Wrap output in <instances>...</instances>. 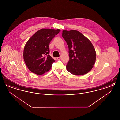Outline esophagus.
<instances>
[{"label": "esophagus", "mask_w": 120, "mask_h": 120, "mask_svg": "<svg viewBox=\"0 0 120 120\" xmlns=\"http://www.w3.org/2000/svg\"><path fill=\"white\" fill-rule=\"evenodd\" d=\"M61 57H62L61 56H60L59 57H57V60H60V59H61Z\"/></svg>", "instance_id": "obj_1"}]
</instances>
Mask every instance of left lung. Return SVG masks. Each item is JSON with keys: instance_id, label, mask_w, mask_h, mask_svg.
Instances as JSON below:
<instances>
[{"instance_id": "left-lung-1", "label": "left lung", "mask_w": 120, "mask_h": 120, "mask_svg": "<svg viewBox=\"0 0 120 120\" xmlns=\"http://www.w3.org/2000/svg\"><path fill=\"white\" fill-rule=\"evenodd\" d=\"M63 38L69 48V60L66 68L72 74L80 75L91 71L95 62L96 53L91 42L76 30H63Z\"/></svg>"}]
</instances>
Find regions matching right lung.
Masks as SVG:
<instances>
[{
    "mask_svg": "<svg viewBox=\"0 0 120 120\" xmlns=\"http://www.w3.org/2000/svg\"><path fill=\"white\" fill-rule=\"evenodd\" d=\"M60 30L41 29L33 34L25 45L23 58L29 70L42 75L51 68L54 60L49 55V43Z\"/></svg>",
    "mask_w": 120,
    "mask_h": 120,
    "instance_id": "obj_1",
    "label": "right lung"
}]
</instances>
